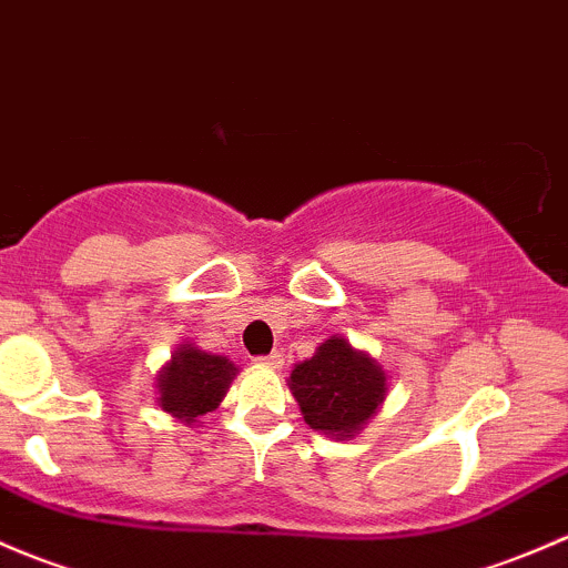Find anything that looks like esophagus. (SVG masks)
<instances>
[{
  "label": "esophagus",
  "instance_id": "34e87169",
  "mask_svg": "<svg viewBox=\"0 0 568 568\" xmlns=\"http://www.w3.org/2000/svg\"><path fill=\"white\" fill-rule=\"evenodd\" d=\"M256 364L271 366V369H278V366L284 364V358H282V353H271V355H262V358H256Z\"/></svg>",
  "mask_w": 568,
  "mask_h": 568
}]
</instances>
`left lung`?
<instances>
[{
    "instance_id": "8db88e82",
    "label": "left lung",
    "mask_w": 568,
    "mask_h": 568,
    "mask_svg": "<svg viewBox=\"0 0 568 568\" xmlns=\"http://www.w3.org/2000/svg\"><path fill=\"white\" fill-rule=\"evenodd\" d=\"M290 390L312 429L349 440L383 405L388 377L369 353L331 336L290 374Z\"/></svg>"
}]
</instances>
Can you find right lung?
<instances>
[{"label": "right lung", "mask_w": 568, "mask_h": 568, "mask_svg": "<svg viewBox=\"0 0 568 568\" xmlns=\"http://www.w3.org/2000/svg\"><path fill=\"white\" fill-rule=\"evenodd\" d=\"M235 374L237 366L224 355L180 344L172 361L158 374V405L191 426L221 405Z\"/></svg>", "instance_id": "1"}]
</instances>
